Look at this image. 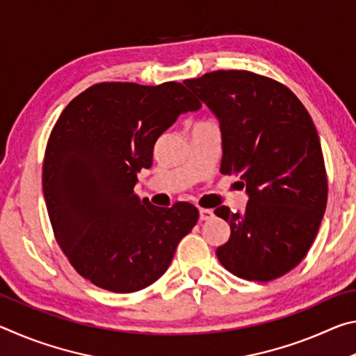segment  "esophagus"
<instances>
[{
  "instance_id": "1",
  "label": "esophagus",
  "mask_w": 356,
  "mask_h": 356,
  "mask_svg": "<svg viewBox=\"0 0 356 356\" xmlns=\"http://www.w3.org/2000/svg\"><path fill=\"white\" fill-rule=\"evenodd\" d=\"M210 218H213V210L210 209H200V220L201 221H207Z\"/></svg>"
}]
</instances>
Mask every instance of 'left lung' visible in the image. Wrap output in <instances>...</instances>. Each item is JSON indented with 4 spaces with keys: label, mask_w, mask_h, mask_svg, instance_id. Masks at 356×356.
I'll return each instance as SVG.
<instances>
[{
    "label": "left lung",
    "mask_w": 356,
    "mask_h": 356,
    "mask_svg": "<svg viewBox=\"0 0 356 356\" xmlns=\"http://www.w3.org/2000/svg\"><path fill=\"white\" fill-rule=\"evenodd\" d=\"M220 120V171L238 174L250 201L243 212L215 213L231 225L216 248L238 278L272 281L303 261L317 236L328 180L316 125L291 89L248 70H215L185 80Z\"/></svg>",
    "instance_id": "1"
}]
</instances>
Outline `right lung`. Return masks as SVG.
I'll return each instance as SVG.
<instances>
[{"label":"right lung","mask_w":356,"mask_h":356,"mask_svg":"<svg viewBox=\"0 0 356 356\" xmlns=\"http://www.w3.org/2000/svg\"><path fill=\"white\" fill-rule=\"evenodd\" d=\"M200 108L182 83L106 81L76 95L56 120L42 168L48 216L72 267L94 286L119 293L150 286L197 222L193 204L161 209L134 188L159 136Z\"/></svg>","instance_id":"right-lung-1"}]
</instances>
